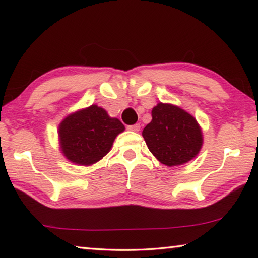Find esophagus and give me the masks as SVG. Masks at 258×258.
<instances>
[{
  "label": "esophagus",
  "mask_w": 258,
  "mask_h": 258,
  "mask_svg": "<svg viewBox=\"0 0 258 258\" xmlns=\"http://www.w3.org/2000/svg\"><path fill=\"white\" fill-rule=\"evenodd\" d=\"M127 130L128 131H132V132H139V131H140V125L139 124L130 125V126H127Z\"/></svg>",
  "instance_id": "1"
}]
</instances>
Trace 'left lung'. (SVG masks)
Returning a JSON list of instances; mask_svg holds the SVG:
<instances>
[{"label":"left lung","instance_id":"left-lung-1","mask_svg":"<svg viewBox=\"0 0 258 258\" xmlns=\"http://www.w3.org/2000/svg\"><path fill=\"white\" fill-rule=\"evenodd\" d=\"M152 119L142 131L148 149L168 167L186 164L197 157L204 138L194 116L172 103H157Z\"/></svg>","mask_w":258,"mask_h":258}]
</instances>
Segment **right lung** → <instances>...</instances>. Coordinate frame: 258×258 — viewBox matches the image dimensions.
<instances>
[{"instance_id": "right-lung-1", "label": "right lung", "mask_w": 258, "mask_h": 258, "mask_svg": "<svg viewBox=\"0 0 258 258\" xmlns=\"http://www.w3.org/2000/svg\"><path fill=\"white\" fill-rule=\"evenodd\" d=\"M124 131L125 126L118 118L92 104L61 120L58 127L60 151L73 164L91 166L110 151L117 135Z\"/></svg>"}]
</instances>
